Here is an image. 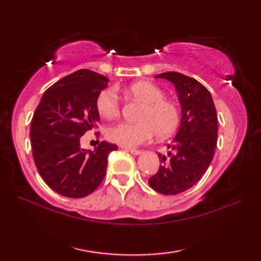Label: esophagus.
<instances>
[{
    "label": "esophagus",
    "mask_w": 261,
    "mask_h": 261,
    "mask_svg": "<svg viewBox=\"0 0 261 261\" xmlns=\"http://www.w3.org/2000/svg\"><path fill=\"white\" fill-rule=\"evenodd\" d=\"M129 152L132 153V154H140V153H141V150H139V149L130 148V149H129Z\"/></svg>",
    "instance_id": "esophagus-1"
}]
</instances>
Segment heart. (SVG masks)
<instances>
[{
    "mask_svg": "<svg viewBox=\"0 0 261 261\" xmlns=\"http://www.w3.org/2000/svg\"><path fill=\"white\" fill-rule=\"evenodd\" d=\"M124 92L145 105L138 115V123L122 122L109 127L107 137L111 142L122 147H137L150 140L154 135L159 138L167 137L179 125V107L171 99L165 98L162 88L150 82L139 81L126 86ZM96 110L107 120L120 115L121 102L113 88H107L98 94Z\"/></svg>",
    "mask_w": 261,
    "mask_h": 261,
    "instance_id": "heart-1",
    "label": "heart"
}]
</instances>
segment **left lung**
Wrapping results in <instances>:
<instances>
[{"instance_id":"8db88e82","label":"left lung","mask_w":261,"mask_h":261,"mask_svg":"<svg viewBox=\"0 0 261 261\" xmlns=\"http://www.w3.org/2000/svg\"><path fill=\"white\" fill-rule=\"evenodd\" d=\"M154 77L175 85L181 120L176 137L167 145L168 153H158L159 169L148 182L160 194L176 195L195 185L212 162L218 141V115L211 93L196 80L176 71Z\"/></svg>"}]
</instances>
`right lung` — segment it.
<instances>
[{"label":"right lung","instance_id":"1","mask_svg":"<svg viewBox=\"0 0 261 261\" xmlns=\"http://www.w3.org/2000/svg\"><path fill=\"white\" fill-rule=\"evenodd\" d=\"M108 82L95 71L77 70L49 87L33 113V160L42 179L60 195L81 198L95 191L107 173L109 153L118 149L107 141L94 151L81 148L83 135L97 127L96 98Z\"/></svg>","mask_w":261,"mask_h":261}]
</instances>
